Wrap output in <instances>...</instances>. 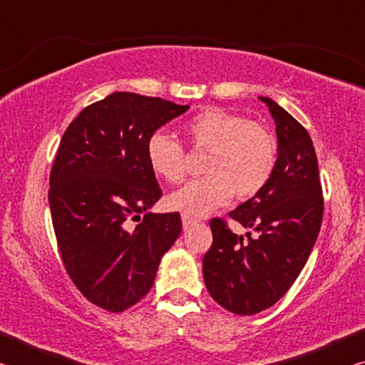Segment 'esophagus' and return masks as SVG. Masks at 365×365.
Instances as JSON below:
<instances>
[{"mask_svg": "<svg viewBox=\"0 0 365 365\" xmlns=\"http://www.w3.org/2000/svg\"><path fill=\"white\" fill-rule=\"evenodd\" d=\"M182 224H183L185 230H187V228L193 227L196 224V220L193 217H190V215H187V214H182Z\"/></svg>", "mask_w": 365, "mask_h": 365, "instance_id": "esophagus-1", "label": "esophagus"}]
</instances>
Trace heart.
<instances>
[{"instance_id": "heart-1", "label": "heart", "mask_w": 365, "mask_h": 365, "mask_svg": "<svg viewBox=\"0 0 365 365\" xmlns=\"http://www.w3.org/2000/svg\"><path fill=\"white\" fill-rule=\"evenodd\" d=\"M183 133L196 150L209 151L207 177L185 183L168 197V205L190 217H205L225 206L237 193L248 200L261 191L274 174L277 141L261 123L224 109H207L185 122ZM146 160L165 182L185 177V151L169 133L156 130L146 141Z\"/></svg>"}]
</instances>
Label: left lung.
I'll return each mask as SVG.
<instances>
[{
	"instance_id": "1",
	"label": "left lung",
	"mask_w": 365,
	"mask_h": 365,
	"mask_svg": "<svg viewBox=\"0 0 365 365\" xmlns=\"http://www.w3.org/2000/svg\"><path fill=\"white\" fill-rule=\"evenodd\" d=\"M275 122L277 164L267 185L230 212L257 233H233L212 219V246L202 259L209 294L227 311L252 316L274 306L298 279L324 215L319 163L301 123L274 100L259 96Z\"/></svg>"
}]
</instances>
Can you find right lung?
<instances>
[{
	"label": "right lung",
	"instance_id": "add662e5",
	"mask_svg": "<svg viewBox=\"0 0 365 365\" xmlns=\"http://www.w3.org/2000/svg\"><path fill=\"white\" fill-rule=\"evenodd\" d=\"M188 108L115 91L85 108L61 140L48 195L58 246L80 293L109 312L150 292L182 232L178 212L150 211L163 191L146 141Z\"/></svg>",
	"mask_w": 365,
	"mask_h": 365
}]
</instances>
